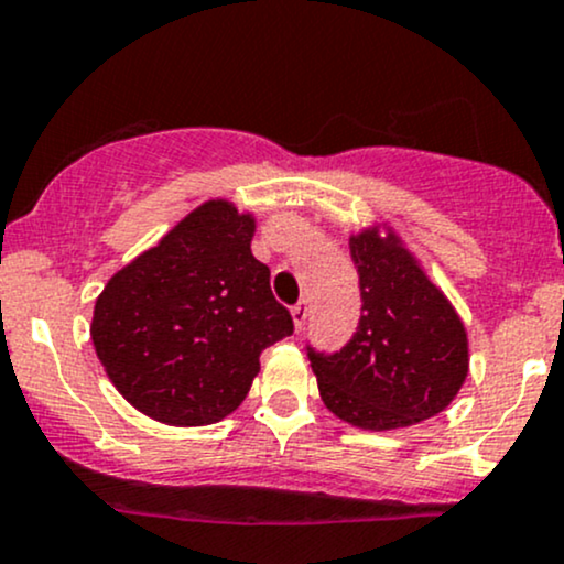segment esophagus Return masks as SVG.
<instances>
[{
  "instance_id": "1",
  "label": "esophagus",
  "mask_w": 564,
  "mask_h": 564,
  "mask_svg": "<svg viewBox=\"0 0 564 564\" xmlns=\"http://www.w3.org/2000/svg\"><path fill=\"white\" fill-rule=\"evenodd\" d=\"M307 313H311V305H307L305 300H302V302H296V305L292 307V318H294V326H296V332H302V326H305V321H307Z\"/></svg>"
}]
</instances>
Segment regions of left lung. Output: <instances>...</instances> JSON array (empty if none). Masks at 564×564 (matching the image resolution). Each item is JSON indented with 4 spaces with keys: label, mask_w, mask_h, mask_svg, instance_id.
Returning <instances> with one entry per match:
<instances>
[{
    "label": "left lung",
    "mask_w": 564,
    "mask_h": 564,
    "mask_svg": "<svg viewBox=\"0 0 564 564\" xmlns=\"http://www.w3.org/2000/svg\"><path fill=\"white\" fill-rule=\"evenodd\" d=\"M361 318L334 352L307 345L324 404L345 423L393 431L447 410L468 375V339L447 296L395 235L350 238Z\"/></svg>",
    "instance_id": "left-lung-1"
}]
</instances>
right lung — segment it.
<instances>
[{
	"label": "right lung",
	"instance_id": "obj_1",
	"mask_svg": "<svg viewBox=\"0 0 564 564\" xmlns=\"http://www.w3.org/2000/svg\"><path fill=\"white\" fill-rule=\"evenodd\" d=\"M253 219L208 200L111 275L90 337L109 380L169 425H212L238 410L259 352L294 332L251 253Z\"/></svg>",
	"mask_w": 564,
	"mask_h": 564
}]
</instances>
